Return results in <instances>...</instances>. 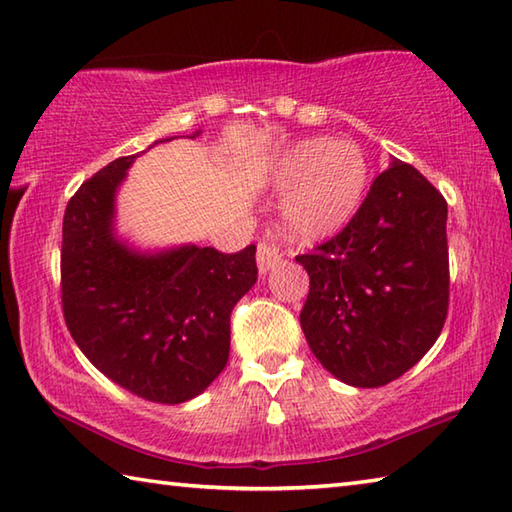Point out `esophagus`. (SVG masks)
Masks as SVG:
<instances>
[{
	"mask_svg": "<svg viewBox=\"0 0 512 512\" xmlns=\"http://www.w3.org/2000/svg\"><path fill=\"white\" fill-rule=\"evenodd\" d=\"M281 258H283V252L274 238L260 240L256 249V263H258L260 274H267L274 265L281 263Z\"/></svg>",
	"mask_w": 512,
	"mask_h": 512,
	"instance_id": "1",
	"label": "esophagus"
}]
</instances>
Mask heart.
Listing matches in <instances>:
<instances>
[{
	"mask_svg": "<svg viewBox=\"0 0 512 512\" xmlns=\"http://www.w3.org/2000/svg\"><path fill=\"white\" fill-rule=\"evenodd\" d=\"M276 189L289 191L283 218L294 236H332L361 207L370 165L359 144L330 138L298 140L276 158Z\"/></svg>",
	"mask_w": 512,
	"mask_h": 512,
	"instance_id": "b5f03b06",
	"label": "heart"
}]
</instances>
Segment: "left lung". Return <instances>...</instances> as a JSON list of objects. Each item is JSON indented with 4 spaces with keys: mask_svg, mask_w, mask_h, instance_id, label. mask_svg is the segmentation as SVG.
<instances>
[{
    "mask_svg": "<svg viewBox=\"0 0 512 512\" xmlns=\"http://www.w3.org/2000/svg\"><path fill=\"white\" fill-rule=\"evenodd\" d=\"M448 205L408 162L374 178L339 234L296 256L310 274L301 327L327 372L379 388L423 359L448 316Z\"/></svg>",
    "mask_w": 512,
    "mask_h": 512,
    "instance_id": "8db88e82",
    "label": "left lung"
}]
</instances>
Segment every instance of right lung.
<instances>
[{"instance_id": "obj_1", "label": "right lung", "mask_w": 512, "mask_h": 512, "mask_svg": "<svg viewBox=\"0 0 512 512\" xmlns=\"http://www.w3.org/2000/svg\"><path fill=\"white\" fill-rule=\"evenodd\" d=\"M200 131H196V138ZM160 140V142H169ZM136 156L75 191L62 225V310L95 368L138 397L185 403L225 370L229 316L256 283V245L142 254L113 234L115 191Z\"/></svg>"}]
</instances>
